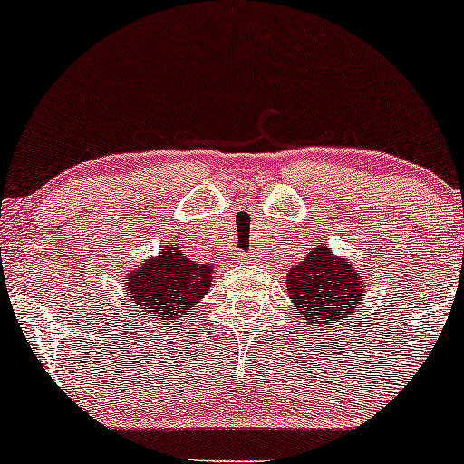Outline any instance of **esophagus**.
Segmentation results:
<instances>
[{
  "instance_id": "1",
  "label": "esophagus",
  "mask_w": 464,
  "mask_h": 464,
  "mask_svg": "<svg viewBox=\"0 0 464 464\" xmlns=\"http://www.w3.org/2000/svg\"><path fill=\"white\" fill-rule=\"evenodd\" d=\"M239 262H242V264L257 262V255H255V253H239Z\"/></svg>"
}]
</instances>
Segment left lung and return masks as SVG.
<instances>
[{"instance_id":"left-lung-1","label":"left lung","mask_w":464,"mask_h":464,"mask_svg":"<svg viewBox=\"0 0 464 464\" xmlns=\"http://www.w3.org/2000/svg\"><path fill=\"white\" fill-rule=\"evenodd\" d=\"M285 279L292 303L301 307L299 316L312 327L329 321L338 327V323L349 321L364 287L360 270H353L347 259L334 257L327 246L312 248L305 262L292 266Z\"/></svg>"}]
</instances>
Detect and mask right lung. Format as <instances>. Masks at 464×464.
<instances>
[{
  "label": "right lung",
  "mask_w": 464,
  "mask_h": 464,
  "mask_svg": "<svg viewBox=\"0 0 464 464\" xmlns=\"http://www.w3.org/2000/svg\"><path fill=\"white\" fill-rule=\"evenodd\" d=\"M211 284V268L194 264L177 246H165L157 259H150L129 275V295L132 305L143 316H159L174 321L188 316L191 307L207 295Z\"/></svg>",
  "instance_id": "1"
}]
</instances>
